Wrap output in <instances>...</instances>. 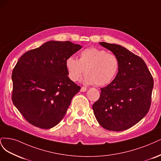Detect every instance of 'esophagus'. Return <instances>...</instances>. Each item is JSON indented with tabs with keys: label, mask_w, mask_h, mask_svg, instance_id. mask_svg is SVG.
<instances>
[{
	"label": "esophagus",
	"mask_w": 161,
	"mask_h": 161,
	"mask_svg": "<svg viewBox=\"0 0 161 161\" xmlns=\"http://www.w3.org/2000/svg\"><path fill=\"white\" fill-rule=\"evenodd\" d=\"M86 90H87V88H86V87H81V90H80V92H86Z\"/></svg>",
	"instance_id": "1"
}]
</instances>
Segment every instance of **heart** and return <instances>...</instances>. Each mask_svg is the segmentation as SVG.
<instances>
[{
  "mask_svg": "<svg viewBox=\"0 0 161 161\" xmlns=\"http://www.w3.org/2000/svg\"><path fill=\"white\" fill-rule=\"evenodd\" d=\"M65 66L73 81H79L85 71L87 84L102 86L115 79L120 69V61L116 55L107 53L106 50L90 47L81 51L78 59L69 57Z\"/></svg>",
  "mask_w": 161,
  "mask_h": 161,
  "instance_id": "b5f03b06",
  "label": "heart"
}]
</instances>
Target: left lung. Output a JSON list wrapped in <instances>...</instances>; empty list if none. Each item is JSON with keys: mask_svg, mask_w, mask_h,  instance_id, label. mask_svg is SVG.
<instances>
[{"mask_svg": "<svg viewBox=\"0 0 161 161\" xmlns=\"http://www.w3.org/2000/svg\"><path fill=\"white\" fill-rule=\"evenodd\" d=\"M116 55L120 69L110 84L101 88L99 100L92 106L97 121L103 128L123 131L147 115L151 104L153 76L144 60L124 47L100 42Z\"/></svg>", "mask_w": 161, "mask_h": 161, "instance_id": "obj_1", "label": "left lung"}]
</instances>
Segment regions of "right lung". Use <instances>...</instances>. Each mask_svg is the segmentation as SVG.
<instances>
[{"mask_svg":"<svg viewBox=\"0 0 161 161\" xmlns=\"http://www.w3.org/2000/svg\"><path fill=\"white\" fill-rule=\"evenodd\" d=\"M81 48L69 41H50L18 60L12 74V100L29 123L49 129L64 118L81 89L67 77L65 61Z\"/></svg>","mask_w":161,"mask_h":161,"instance_id":"right-lung-1","label":"right lung"}]
</instances>
